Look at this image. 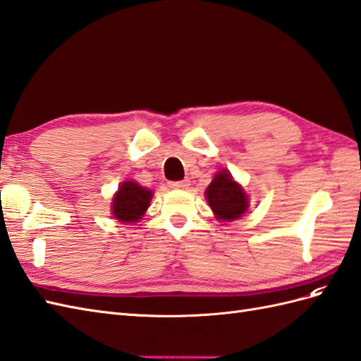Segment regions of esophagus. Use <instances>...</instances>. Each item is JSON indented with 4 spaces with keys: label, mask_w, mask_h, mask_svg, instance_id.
<instances>
[{
    "label": "esophagus",
    "mask_w": 361,
    "mask_h": 361,
    "mask_svg": "<svg viewBox=\"0 0 361 361\" xmlns=\"http://www.w3.org/2000/svg\"><path fill=\"white\" fill-rule=\"evenodd\" d=\"M190 181L189 180H181V181H172L171 183V188L173 189H188L189 188Z\"/></svg>",
    "instance_id": "esophagus-1"
}]
</instances>
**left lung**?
<instances>
[{"label":"left lung","instance_id":"1","mask_svg":"<svg viewBox=\"0 0 361 361\" xmlns=\"http://www.w3.org/2000/svg\"><path fill=\"white\" fill-rule=\"evenodd\" d=\"M206 200L218 221H235L248 209L245 190L227 169L219 171L212 180L206 189Z\"/></svg>","mask_w":361,"mask_h":361}]
</instances>
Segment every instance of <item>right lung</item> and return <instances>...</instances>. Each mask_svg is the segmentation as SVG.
Listing matches in <instances>:
<instances>
[{"mask_svg":"<svg viewBox=\"0 0 361 361\" xmlns=\"http://www.w3.org/2000/svg\"><path fill=\"white\" fill-rule=\"evenodd\" d=\"M152 193V190L140 186L134 180L123 181L114 193L113 202H111V210H113L114 218L118 219L120 223H137L149 207Z\"/></svg>","mask_w":361,"mask_h":361,"instance_id":"1","label":"right lung"}]
</instances>
